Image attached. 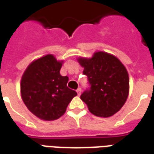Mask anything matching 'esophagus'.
I'll use <instances>...</instances> for the list:
<instances>
[{
    "label": "esophagus",
    "mask_w": 154,
    "mask_h": 154,
    "mask_svg": "<svg viewBox=\"0 0 154 154\" xmlns=\"http://www.w3.org/2000/svg\"><path fill=\"white\" fill-rule=\"evenodd\" d=\"M77 95H78V96H80L81 94H82V88H80V87H79V88H77Z\"/></svg>",
    "instance_id": "esophagus-1"
}]
</instances>
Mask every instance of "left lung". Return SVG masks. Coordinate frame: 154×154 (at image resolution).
<instances>
[{
    "mask_svg": "<svg viewBox=\"0 0 154 154\" xmlns=\"http://www.w3.org/2000/svg\"><path fill=\"white\" fill-rule=\"evenodd\" d=\"M90 87L81 95L91 113L110 117L125 105L129 95V74L122 63L114 55L97 52L91 58L79 57Z\"/></svg>",
    "mask_w": 154,
    "mask_h": 154,
    "instance_id": "left-lung-1",
    "label": "left lung"
}]
</instances>
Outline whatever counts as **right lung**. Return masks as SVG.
I'll list each match as a JSON object with an SVG mask.
<instances>
[{"label": "right lung", "instance_id": "add662e5", "mask_svg": "<svg viewBox=\"0 0 154 154\" xmlns=\"http://www.w3.org/2000/svg\"><path fill=\"white\" fill-rule=\"evenodd\" d=\"M62 63L63 61L48 54L32 62L22 76V100L29 110L41 119L60 118L77 95L67 87L68 77L60 75Z\"/></svg>", "mask_w": 154, "mask_h": 154}]
</instances>
